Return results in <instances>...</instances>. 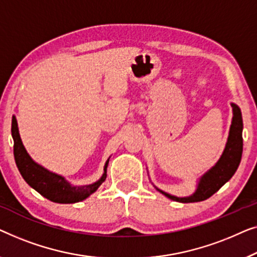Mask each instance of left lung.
<instances>
[{
	"mask_svg": "<svg viewBox=\"0 0 257 257\" xmlns=\"http://www.w3.org/2000/svg\"><path fill=\"white\" fill-rule=\"evenodd\" d=\"M233 107V120L230 125L228 141H227L226 148L223 150V154L220 158L218 163L213 168L206 172L200 178V182L198 184V189L192 196L185 198H177L171 194L165 193L163 191L158 190L170 199L179 201V202H197L208 199L213 196L216 191L220 190V187L228 182L232 178L234 173L237 170V166L241 162L242 157V115L241 110L236 104L232 103Z\"/></svg>",
	"mask_w": 257,
	"mask_h": 257,
	"instance_id": "8db88e82",
	"label": "left lung"
}]
</instances>
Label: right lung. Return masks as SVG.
Wrapping results in <instances>:
<instances>
[{"mask_svg":"<svg viewBox=\"0 0 257 257\" xmlns=\"http://www.w3.org/2000/svg\"><path fill=\"white\" fill-rule=\"evenodd\" d=\"M12 134L14 139V156L22 177L32 189L46 199L59 204H73L81 201L95 192L97 187L106 179L108 161L104 165L102 177L96 183L87 186H72L64 179V177L48 171L31 160L21 141L15 117H13L12 121Z\"/></svg>","mask_w":257,"mask_h":257,"instance_id":"right-lung-1","label":"right lung"}]
</instances>
